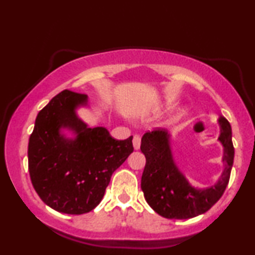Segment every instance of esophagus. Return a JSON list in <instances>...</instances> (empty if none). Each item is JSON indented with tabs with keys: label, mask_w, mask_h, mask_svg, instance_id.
Returning a JSON list of instances; mask_svg holds the SVG:
<instances>
[{
	"label": "esophagus",
	"mask_w": 255,
	"mask_h": 255,
	"mask_svg": "<svg viewBox=\"0 0 255 255\" xmlns=\"http://www.w3.org/2000/svg\"><path fill=\"white\" fill-rule=\"evenodd\" d=\"M133 147L134 149H139V147H140V135L139 134H134L133 135Z\"/></svg>",
	"instance_id": "obj_1"
}]
</instances>
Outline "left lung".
<instances>
[{
    "label": "left lung",
    "instance_id": "left-lung-1",
    "mask_svg": "<svg viewBox=\"0 0 255 255\" xmlns=\"http://www.w3.org/2000/svg\"><path fill=\"white\" fill-rule=\"evenodd\" d=\"M219 124L225 168L217 184L204 190L191 187L176 168L165 130L155 128L142 135L140 149L145 154L146 165L141 176V190L156 214L168 219L196 217L207 212L224 194L231 174L235 147L229 121L221 117Z\"/></svg>",
    "mask_w": 255,
    "mask_h": 255
}]
</instances>
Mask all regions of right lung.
Masks as SVG:
<instances>
[{
    "instance_id": "obj_1",
    "label": "right lung",
    "mask_w": 255,
    "mask_h": 255,
    "mask_svg": "<svg viewBox=\"0 0 255 255\" xmlns=\"http://www.w3.org/2000/svg\"><path fill=\"white\" fill-rule=\"evenodd\" d=\"M87 95L62 90L39 111L29 139V173L41 201L59 212L82 215L97 207L111 175L133 152L132 135L113 138L104 128H88L74 109ZM67 126L74 141L60 135Z\"/></svg>"
}]
</instances>
